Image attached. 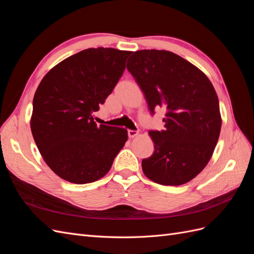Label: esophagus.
<instances>
[{"label":"esophagus","instance_id":"esophagus-1","mask_svg":"<svg viewBox=\"0 0 254 254\" xmlns=\"http://www.w3.org/2000/svg\"><path fill=\"white\" fill-rule=\"evenodd\" d=\"M137 134H139V132L136 131V130H128V136L131 139V137H134L136 136Z\"/></svg>","mask_w":254,"mask_h":254}]
</instances>
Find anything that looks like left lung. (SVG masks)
I'll return each mask as SVG.
<instances>
[{"label": "left lung", "mask_w": 254, "mask_h": 254, "mask_svg": "<svg viewBox=\"0 0 254 254\" xmlns=\"http://www.w3.org/2000/svg\"><path fill=\"white\" fill-rule=\"evenodd\" d=\"M127 68L150 112L166 109L165 130L149 131L155 151L142 160L143 173L162 186L190 181L210 161L220 133L219 102L212 82L197 66L168 51H136Z\"/></svg>", "instance_id": "1"}]
</instances>
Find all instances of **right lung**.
<instances>
[{
	"label": "right lung",
	"instance_id": "right-lung-1",
	"mask_svg": "<svg viewBox=\"0 0 254 254\" xmlns=\"http://www.w3.org/2000/svg\"><path fill=\"white\" fill-rule=\"evenodd\" d=\"M131 53L83 50L54 66L38 86L30 129L45 163L61 179L84 184L103 178L124 147L127 130L97 126L92 113L111 94Z\"/></svg>",
	"mask_w": 254,
	"mask_h": 254
}]
</instances>
